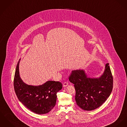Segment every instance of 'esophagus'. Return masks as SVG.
<instances>
[{"label": "esophagus", "instance_id": "34e87169", "mask_svg": "<svg viewBox=\"0 0 127 127\" xmlns=\"http://www.w3.org/2000/svg\"><path fill=\"white\" fill-rule=\"evenodd\" d=\"M63 87H66V86H68V82H64V83H63Z\"/></svg>", "mask_w": 127, "mask_h": 127}]
</instances>
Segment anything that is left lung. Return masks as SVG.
Wrapping results in <instances>:
<instances>
[{"instance_id":"1","label":"left lung","mask_w":127,"mask_h":127,"mask_svg":"<svg viewBox=\"0 0 127 127\" xmlns=\"http://www.w3.org/2000/svg\"><path fill=\"white\" fill-rule=\"evenodd\" d=\"M109 64H105L103 74L96 78L89 77L84 69L72 71L69 81L74 84L75 100L82 110L92 111L98 108L110 95L113 78Z\"/></svg>"}]
</instances>
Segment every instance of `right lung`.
<instances>
[{
  "label": "right lung",
  "mask_w": 127,
  "mask_h": 127,
  "mask_svg": "<svg viewBox=\"0 0 127 127\" xmlns=\"http://www.w3.org/2000/svg\"><path fill=\"white\" fill-rule=\"evenodd\" d=\"M17 64L14 78V88L19 100L30 110L37 114H46L55 106L57 93L62 89L59 81H47L42 85H28L21 79Z\"/></svg>",
  "instance_id": "obj_1"
}]
</instances>
